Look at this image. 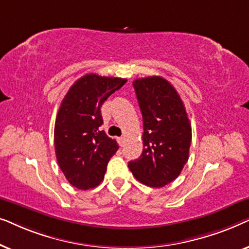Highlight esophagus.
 Returning a JSON list of instances; mask_svg holds the SVG:
<instances>
[{
	"label": "esophagus",
	"instance_id": "1",
	"mask_svg": "<svg viewBox=\"0 0 249 249\" xmlns=\"http://www.w3.org/2000/svg\"><path fill=\"white\" fill-rule=\"evenodd\" d=\"M124 137H120L119 138V142H120V146H124Z\"/></svg>",
	"mask_w": 249,
	"mask_h": 249
}]
</instances>
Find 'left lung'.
<instances>
[{"label":"left lung","mask_w":249,"mask_h":249,"mask_svg":"<svg viewBox=\"0 0 249 249\" xmlns=\"http://www.w3.org/2000/svg\"><path fill=\"white\" fill-rule=\"evenodd\" d=\"M142 115V155L128 163L135 178L160 188L172 182L188 161L192 125L176 88L160 76L134 83Z\"/></svg>","instance_id":"1"}]
</instances>
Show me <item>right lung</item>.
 <instances>
[{
    "label": "right lung",
    "mask_w": 249,
    "mask_h": 249,
    "mask_svg": "<svg viewBox=\"0 0 249 249\" xmlns=\"http://www.w3.org/2000/svg\"><path fill=\"white\" fill-rule=\"evenodd\" d=\"M127 79L87 73L64 96L54 127V146L61 171L78 189L94 188L104 179L107 163L118 151L104 130L101 107Z\"/></svg>",
    "instance_id": "add662e5"
}]
</instances>
